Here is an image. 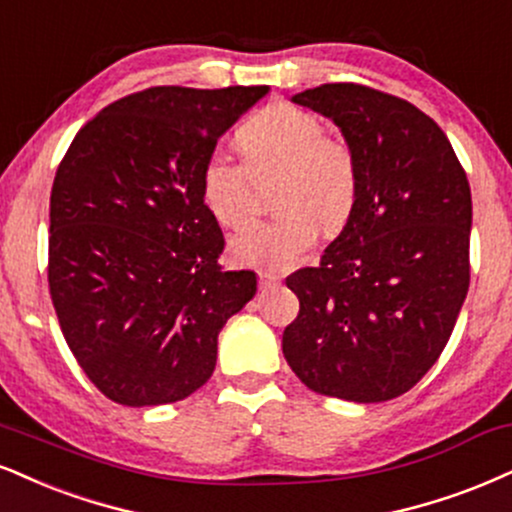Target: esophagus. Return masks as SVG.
<instances>
[{"instance_id": "obj_1", "label": "esophagus", "mask_w": 512, "mask_h": 512, "mask_svg": "<svg viewBox=\"0 0 512 512\" xmlns=\"http://www.w3.org/2000/svg\"><path fill=\"white\" fill-rule=\"evenodd\" d=\"M279 276L276 274H272V272H260V286L262 288H274V286H279Z\"/></svg>"}]
</instances>
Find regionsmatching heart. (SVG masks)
<instances>
[{
    "label": "heart",
    "mask_w": 512,
    "mask_h": 512,
    "mask_svg": "<svg viewBox=\"0 0 512 512\" xmlns=\"http://www.w3.org/2000/svg\"><path fill=\"white\" fill-rule=\"evenodd\" d=\"M243 162L212 150L202 164V200L221 226H240L255 207V183L274 181L279 217L245 226L231 238V257L245 267L283 272L317 240L319 224L343 226L360 193L353 145L324 131L317 114L274 102L236 131Z\"/></svg>",
    "instance_id": "1"
}]
</instances>
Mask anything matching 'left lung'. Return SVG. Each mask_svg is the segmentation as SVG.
<instances>
[{"instance_id": "left-lung-1", "label": "left lung", "mask_w": 512, "mask_h": 512, "mask_svg": "<svg viewBox=\"0 0 512 512\" xmlns=\"http://www.w3.org/2000/svg\"><path fill=\"white\" fill-rule=\"evenodd\" d=\"M293 102L353 145L360 193L317 267L286 276L283 355L307 389L355 403L410 391L446 348L470 288L472 195L439 123L403 97L324 83Z\"/></svg>"}]
</instances>
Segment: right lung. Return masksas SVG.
I'll list each match as a JSON object with an SVG mask.
<instances>
[{
    "instance_id": "obj_1",
    "label": "right lung",
    "mask_w": 512,
    "mask_h": 512,
    "mask_svg": "<svg viewBox=\"0 0 512 512\" xmlns=\"http://www.w3.org/2000/svg\"><path fill=\"white\" fill-rule=\"evenodd\" d=\"M267 85H157L90 119L49 197L47 281L88 379L128 408L183 400L212 377L221 326L257 291L224 272V233L200 174L219 135Z\"/></svg>"
}]
</instances>
